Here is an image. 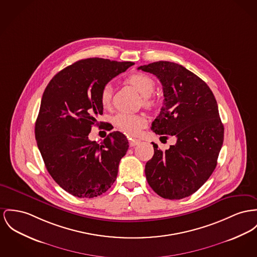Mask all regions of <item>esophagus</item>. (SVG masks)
<instances>
[{"label":"esophagus","mask_w":257,"mask_h":257,"mask_svg":"<svg viewBox=\"0 0 257 257\" xmlns=\"http://www.w3.org/2000/svg\"><path fill=\"white\" fill-rule=\"evenodd\" d=\"M130 145L132 146V147H135V146H137V144H139L140 143V140H138V139H135V138H131L130 139Z\"/></svg>","instance_id":"esophagus-1"}]
</instances>
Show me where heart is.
<instances>
[{"mask_svg": "<svg viewBox=\"0 0 257 257\" xmlns=\"http://www.w3.org/2000/svg\"><path fill=\"white\" fill-rule=\"evenodd\" d=\"M127 83L135 86L140 94L143 96V104L148 108L154 107L157 98L152 96L154 91L155 81L148 75L143 73H136L127 78ZM112 86L105 85L100 92V102L103 107H109L112 99ZM114 125L123 134L127 136H137L141 130L147 124V120L144 115L141 114H128L118 113L113 118Z\"/></svg>", "mask_w": 257, "mask_h": 257, "instance_id": "1", "label": "heart"}]
</instances>
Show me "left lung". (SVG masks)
Returning a JSON list of instances; mask_svg holds the SVG:
<instances>
[{
  "instance_id": "obj_1",
  "label": "left lung",
  "mask_w": 257,
  "mask_h": 257,
  "mask_svg": "<svg viewBox=\"0 0 257 257\" xmlns=\"http://www.w3.org/2000/svg\"><path fill=\"white\" fill-rule=\"evenodd\" d=\"M138 70L153 74L163 86L164 105L151 130L177 139L166 151L152 143L146 179L162 198H186L204 185L217 165L224 138L217 102L205 82L182 65L157 61Z\"/></svg>"
}]
</instances>
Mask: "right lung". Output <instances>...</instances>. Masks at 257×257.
Instances as JSON below:
<instances>
[{
  "label": "right lung",
  "instance_id": "right-lung-1",
  "mask_svg": "<svg viewBox=\"0 0 257 257\" xmlns=\"http://www.w3.org/2000/svg\"><path fill=\"white\" fill-rule=\"evenodd\" d=\"M134 64L82 59L58 72L44 91L35 124L37 145L53 180L75 197L100 196L117 178L128 149L126 137L113 132L98 144L88 134L103 114V86Z\"/></svg>",
  "mask_w": 257,
  "mask_h": 257
}]
</instances>
